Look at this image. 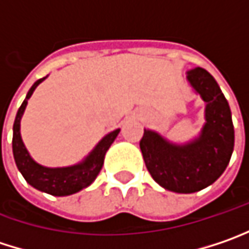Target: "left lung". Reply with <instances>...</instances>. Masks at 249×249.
<instances>
[{"instance_id": "obj_1", "label": "left lung", "mask_w": 249, "mask_h": 249, "mask_svg": "<svg viewBox=\"0 0 249 249\" xmlns=\"http://www.w3.org/2000/svg\"><path fill=\"white\" fill-rule=\"evenodd\" d=\"M186 80L204 101V124L197 137L176 143L154 129H143L139 142L152 179L175 193H195L215 182L234 151V125L228 101L212 74L196 67Z\"/></svg>"}]
</instances>
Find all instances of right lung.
Returning <instances> with one entry per match:
<instances>
[{
  "label": "right lung",
  "mask_w": 249,
  "mask_h": 249,
  "mask_svg": "<svg viewBox=\"0 0 249 249\" xmlns=\"http://www.w3.org/2000/svg\"><path fill=\"white\" fill-rule=\"evenodd\" d=\"M45 79L46 77L39 79L34 83V86L29 89L28 94L23 100L22 106L17 112L14 129H12L14 131V135H12L14 159H15L18 170L22 173L25 180L32 187L52 196H70L89 187L94 182L104 165V158H106L107 151L110 149L111 143L120 134V128L107 134L93 148V151L79 163H74L70 166H62V168H48V166L37 163L28 152L23 143L22 137H21V120H22L25 108L28 106V100L34 94L35 89Z\"/></svg>",
  "instance_id": "1"
}]
</instances>
